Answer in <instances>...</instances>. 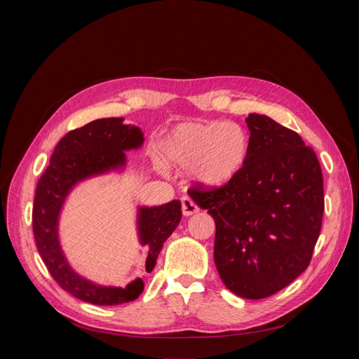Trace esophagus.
Returning <instances> with one entry per match:
<instances>
[{
	"mask_svg": "<svg viewBox=\"0 0 359 359\" xmlns=\"http://www.w3.org/2000/svg\"><path fill=\"white\" fill-rule=\"evenodd\" d=\"M181 208H182V214L186 215V217L196 214V212L199 211V206H198L196 203H194V201L190 199L189 196H184V198L181 199Z\"/></svg>",
	"mask_w": 359,
	"mask_h": 359,
	"instance_id": "34e87169",
	"label": "esophagus"
}]
</instances>
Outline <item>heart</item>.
I'll use <instances>...</instances> for the list:
<instances>
[{
	"label": "heart",
	"instance_id": "b5f03b06",
	"mask_svg": "<svg viewBox=\"0 0 359 359\" xmlns=\"http://www.w3.org/2000/svg\"><path fill=\"white\" fill-rule=\"evenodd\" d=\"M250 153L245 130L235 123H184L172 128L160 144V157L173 169H189L205 189H220L244 169Z\"/></svg>",
	"mask_w": 359,
	"mask_h": 359
}]
</instances>
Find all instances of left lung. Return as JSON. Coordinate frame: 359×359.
Listing matches in <instances>:
<instances>
[{"mask_svg":"<svg viewBox=\"0 0 359 359\" xmlns=\"http://www.w3.org/2000/svg\"><path fill=\"white\" fill-rule=\"evenodd\" d=\"M250 153L232 182L190 189L215 222L214 260L224 286L262 299L307 269L320 233L323 177L313 148L266 115L250 114Z\"/></svg>","mask_w":359,"mask_h":359,"instance_id":"8db88e82","label":"left lung"}]
</instances>
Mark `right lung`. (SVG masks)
<instances>
[{
	"mask_svg": "<svg viewBox=\"0 0 359 359\" xmlns=\"http://www.w3.org/2000/svg\"><path fill=\"white\" fill-rule=\"evenodd\" d=\"M144 145L142 130L124 124V118H102L64 136L53 149L50 165L37 182L32 231L36 245L48 271L70 295L95 306H118L135 301L144 290L142 278L126 287L104 286L78 274L69 264L60 243V217L69 194L78 184L123 172L126 151ZM181 202L170 201L157 206H137L136 227L139 244L147 245L145 269L153 271L160 250L181 222Z\"/></svg>",
	"mask_w": 359,
	"mask_h": 359,
	"instance_id": "obj_1",
	"label": "right lung"
}]
</instances>
